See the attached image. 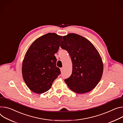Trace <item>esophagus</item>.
<instances>
[{"label": "esophagus", "instance_id": "obj_1", "mask_svg": "<svg viewBox=\"0 0 123 123\" xmlns=\"http://www.w3.org/2000/svg\"><path fill=\"white\" fill-rule=\"evenodd\" d=\"M60 70H61V72H63V70H64L63 68H60Z\"/></svg>", "mask_w": 123, "mask_h": 123}]
</instances>
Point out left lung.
I'll return each instance as SVG.
<instances>
[{
	"label": "left lung",
	"instance_id": "1",
	"mask_svg": "<svg viewBox=\"0 0 123 123\" xmlns=\"http://www.w3.org/2000/svg\"><path fill=\"white\" fill-rule=\"evenodd\" d=\"M60 47L69 53L73 64L71 76L64 80L75 93L91 91L102 76V58L93 44L84 37L74 33L63 37Z\"/></svg>",
	"mask_w": 123,
	"mask_h": 123
}]
</instances>
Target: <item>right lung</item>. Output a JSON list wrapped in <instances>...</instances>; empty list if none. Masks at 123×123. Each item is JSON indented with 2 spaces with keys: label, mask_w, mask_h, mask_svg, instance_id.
Listing matches in <instances>:
<instances>
[{
  "label": "right lung",
  "mask_w": 123,
  "mask_h": 123,
  "mask_svg": "<svg viewBox=\"0 0 123 123\" xmlns=\"http://www.w3.org/2000/svg\"><path fill=\"white\" fill-rule=\"evenodd\" d=\"M62 37L54 33H48L36 39L27 51L22 73L26 84L33 92L42 94L49 90L61 74L54 54L58 51Z\"/></svg>",
  "instance_id": "add662e5"
}]
</instances>
